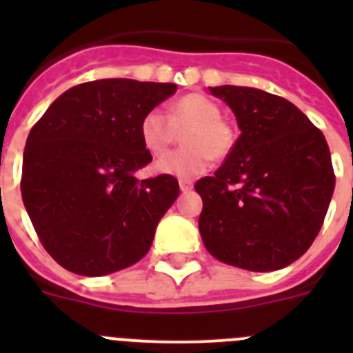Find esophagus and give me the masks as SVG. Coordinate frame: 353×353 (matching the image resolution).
Masks as SVG:
<instances>
[{"instance_id":"obj_1","label":"esophagus","mask_w":353,"mask_h":353,"mask_svg":"<svg viewBox=\"0 0 353 353\" xmlns=\"http://www.w3.org/2000/svg\"><path fill=\"white\" fill-rule=\"evenodd\" d=\"M179 185H180V191H182V192H189L192 189V182H191V180H187V179L179 180Z\"/></svg>"}]
</instances>
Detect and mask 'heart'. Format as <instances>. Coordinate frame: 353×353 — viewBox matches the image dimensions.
Here are the masks:
<instances>
[{
    "label": "heart",
    "mask_w": 353,
    "mask_h": 353,
    "mask_svg": "<svg viewBox=\"0 0 353 353\" xmlns=\"http://www.w3.org/2000/svg\"><path fill=\"white\" fill-rule=\"evenodd\" d=\"M221 108L203 93H189L168 108V114L150 109L141 118L139 136L152 155H163L184 133L187 147L159 159L154 164L157 173L173 176H196L210 166L212 157L224 159L235 146V132L221 118Z\"/></svg>",
    "instance_id": "b5f03b06"
}]
</instances>
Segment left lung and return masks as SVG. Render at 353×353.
<instances>
[{
	"instance_id": "1",
	"label": "left lung",
	"mask_w": 353,
	"mask_h": 353,
	"mask_svg": "<svg viewBox=\"0 0 353 353\" xmlns=\"http://www.w3.org/2000/svg\"><path fill=\"white\" fill-rule=\"evenodd\" d=\"M210 92L232 108L240 138L214 176L194 185L203 244L223 263L279 270L310 249L325 219L336 183L329 146L283 97L230 84Z\"/></svg>"
}]
</instances>
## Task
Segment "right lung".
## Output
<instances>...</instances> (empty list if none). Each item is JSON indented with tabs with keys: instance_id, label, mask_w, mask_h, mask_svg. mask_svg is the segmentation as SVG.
Segmentation results:
<instances>
[{
	"instance_id": "add662e5",
	"label": "right lung",
	"mask_w": 353,
	"mask_h": 353,
	"mask_svg": "<svg viewBox=\"0 0 353 353\" xmlns=\"http://www.w3.org/2000/svg\"><path fill=\"white\" fill-rule=\"evenodd\" d=\"M173 83L99 79L49 105L26 139L21 194L46 251L79 276H105L148 252L179 198L171 174L138 180L152 161L139 123Z\"/></svg>"
}]
</instances>
